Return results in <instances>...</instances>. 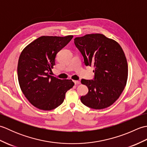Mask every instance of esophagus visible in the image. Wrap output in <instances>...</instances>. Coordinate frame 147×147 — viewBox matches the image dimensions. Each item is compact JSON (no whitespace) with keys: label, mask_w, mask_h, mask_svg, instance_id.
<instances>
[{"label":"esophagus","mask_w":147,"mask_h":147,"mask_svg":"<svg viewBox=\"0 0 147 147\" xmlns=\"http://www.w3.org/2000/svg\"><path fill=\"white\" fill-rule=\"evenodd\" d=\"M73 82L74 83V84H75V85H76V86H78V85H80V84L81 83V82H80V81H76V80H73Z\"/></svg>","instance_id":"esophagus-1"}]
</instances>
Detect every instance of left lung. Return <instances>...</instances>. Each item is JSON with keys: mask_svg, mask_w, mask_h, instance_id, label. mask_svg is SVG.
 Segmentation results:
<instances>
[{"mask_svg": "<svg viewBox=\"0 0 147 147\" xmlns=\"http://www.w3.org/2000/svg\"><path fill=\"white\" fill-rule=\"evenodd\" d=\"M86 65H93L94 80H82L88 93L82 96L84 105L102 109L112 105L126 85L128 67L123 49L115 40L100 33L88 34L74 38Z\"/></svg>", "mask_w": 147, "mask_h": 147, "instance_id": "8db88e82", "label": "left lung"}]
</instances>
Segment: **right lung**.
<instances>
[{"label":"right lung","mask_w":147,"mask_h":147,"mask_svg":"<svg viewBox=\"0 0 147 147\" xmlns=\"http://www.w3.org/2000/svg\"><path fill=\"white\" fill-rule=\"evenodd\" d=\"M42 36L21 52L18 64V77L22 92L31 104L43 111H51L62 104L65 93L74 85L71 80L50 75L57 53L73 38Z\"/></svg>","instance_id":"obj_1"}]
</instances>
